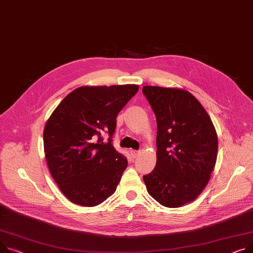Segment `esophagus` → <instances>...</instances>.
<instances>
[{
	"instance_id": "obj_1",
	"label": "esophagus",
	"mask_w": 253,
	"mask_h": 253,
	"mask_svg": "<svg viewBox=\"0 0 253 253\" xmlns=\"http://www.w3.org/2000/svg\"><path fill=\"white\" fill-rule=\"evenodd\" d=\"M130 155H131V157H132L133 159H135V158L139 155V151H138V150L131 149V150H130Z\"/></svg>"
}]
</instances>
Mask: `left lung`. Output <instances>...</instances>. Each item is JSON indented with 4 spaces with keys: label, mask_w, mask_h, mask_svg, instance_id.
<instances>
[{
    "label": "left lung",
    "mask_w": 253,
    "mask_h": 253,
    "mask_svg": "<svg viewBox=\"0 0 253 253\" xmlns=\"http://www.w3.org/2000/svg\"><path fill=\"white\" fill-rule=\"evenodd\" d=\"M157 118V165L143 176L148 194L167 208L195 200L216 162L217 135L205 108L189 91L143 86Z\"/></svg>",
    "instance_id": "obj_1"
}]
</instances>
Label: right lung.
I'll return each instance as SVG.
<instances>
[{"mask_svg":"<svg viewBox=\"0 0 253 253\" xmlns=\"http://www.w3.org/2000/svg\"><path fill=\"white\" fill-rule=\"evenodd\" d=\"M138 88L135 84L81 86L49 116L44 156L50 175L71 203L91 208L115 193L128 165L112 143L116 118ZM103 133L109 134L106 143Z\"/></svg>","mask_w":253,"mask_h":253,"instance_id":"add662e5","label":"right lung"}]
</instances>
